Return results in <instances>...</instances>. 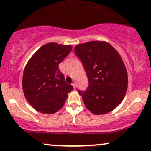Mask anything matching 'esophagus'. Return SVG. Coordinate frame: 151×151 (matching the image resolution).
Returning a JSON list of instances; mask_svg holds the SVG:
<instances>
[{
  "mask_svg": "<svg viewBox=\"0 0 151 151\" xmlns=\"http://www.w3.org/2000/svg\"><path fill=\"white\" fill-rule=\"evenodd\" d=\"M72 86H73V88H74V89H76V87H77V86H76V84L75 83H73V84H72Z\"/></svg>",
  "mask_w": 151,
  "mask_h": 151,
  "instance_id": "34e87169",
  "label": "esophagus"
}]
</instances>
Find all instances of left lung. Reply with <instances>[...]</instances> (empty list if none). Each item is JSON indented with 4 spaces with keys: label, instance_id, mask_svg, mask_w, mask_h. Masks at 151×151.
Returning <instances> with one entry per match:
<instances>
[{
    "label": "left lung",
    "instance_id": "1",
    "mask_svg": "<svg viewBox=\"0 0 151 151\" xmlns=\"http://www.w3.org/2000/svg\"><path fill=\"white\" fill-rule=\"evenodd\" d=\"M88 78L85 91L78 90L85 105L94 114H107L119 104L125 96L128 76L117 51L110 44L92 41L75 47Z\"/></svg>",
    "mask_w": 151,
    "mask_h": 151
}]
</instances>
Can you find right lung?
Segmentation results:
<instances>
[{
    "label": "right lung",
    "mask_w": 151,
    "mask_h": 151,
    "mask_svg": "<svg viewBox=\"0 0 151 151\" xmlns=\"http://www.w3.org/2000/svg\"><path fill=\"white\" fill-rule=\"evenodd\" d=\"M72 50L71 45L55 42L42 46L24 69L22 90L28 102L44 114H54L63 107L73 86L65 81L58 64Z\"/></svg>",
    "instance_id": "1"
}]
</instances>
